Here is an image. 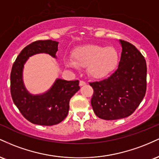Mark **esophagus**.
<instances>
[{
  "label": "esophagus",
  "mask_w": 159,
  "mask_h": 159,
  "mask_svg": "<svg viewBox=\"0 0 159 159\" xmlns=\"http://www.w3.org/2000/svg\"><path fill=\"white\" fill-rule=\"evenodd\" d=\"M79 85L81 86V87H82V86H84V85H86V82L84 81H80Z\"/></svg>",
  "instance_id": "1"
}]
</instances>
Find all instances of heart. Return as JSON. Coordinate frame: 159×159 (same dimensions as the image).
<instances>
[{
	"instance_id": "b5f03b06",
	"label": "heart",
	"mask_w": 159,
	"mask_h": 159,
	"mask_svg": "<svg viewBox=\"0 0 159 159\" xmlns=\"http://www.w3.org/2000/svg\"><path fill=\"white\" fill-rule=\"evenodd\" d=\"M73 61L66 60L69 67L87 66V72L94 78L107 77L116 69L119 63V53L114 47L87 44L76 48L72 52Z\"/></svg>"
}]
</instances>
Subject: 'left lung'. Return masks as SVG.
<instances>
[{
    "instance_id": "8db88e82",
    "label": "left lung",
    "mask_w": 159,
    "mask_h": 159,
    "mask_svg": "<svg viewBox=\"0 0 159 159\" xmlns=\"http://www.w3.org/2000/svg\"><path fill=\"white\" fill-rule=\"evenodd\" d=\"M122 53L118 68L110 77L90 83L91 98L98 117L106 120L127 117L136 110L147 90V63L134 45L120 39Z\"/></svg>"
}]
</instances>
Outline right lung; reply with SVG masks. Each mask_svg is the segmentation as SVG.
Segmentation results:
<instances>
[{
	"label": "right lung",
	"mask_w": 159,
	"mask_h": 159,
	"mask_svg": "<svg viewBox=\"0 0 159 159\" xmlns=\"http://www.w3.org/2000/svg\"><path fill=\"white\" fill-rule=\"evenodd\" d=\"M58 42L39 40L27 45L12 65L10 91L12 101L21 114L30 123L40 125L60 123L67 116L69 100L79 90V81L57 78L51 88L41 94H32L23 81L24 66L28 58L37 54H48L57 58Z\"/></svg>",
	"instance_id": "obj_1"
}]
</instances>
